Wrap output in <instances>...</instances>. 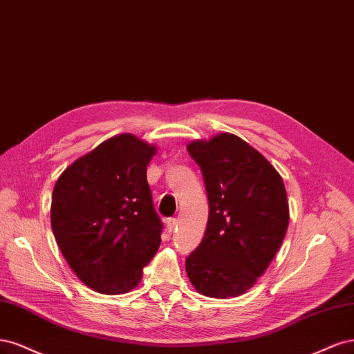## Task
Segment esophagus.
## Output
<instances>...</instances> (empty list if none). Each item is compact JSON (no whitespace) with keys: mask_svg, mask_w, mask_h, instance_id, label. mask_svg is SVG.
Returning <instances> with one entry per match:
<instances>
[{"mask_svg":"<svg viewBox=\"0 0 354 354\" xmlns=\"http://www.w3.org/2000/svg\"><path fill=\"white\" fill-rule=\"evenodd\" d=\"M176 225H178V221H176V218H169V219L166 221V227H167V232H174V231H175V227H176Z\"/></svg>","mask_w":354,"mask_h":354,"instance_id":"34e87169","label":"esophagus"}]
</instances>
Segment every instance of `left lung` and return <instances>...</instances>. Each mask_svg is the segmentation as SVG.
<instances>
[{
    "instance_id": "obj_1",
    "label": "left lung",
    "mask_w": 354,
    "mask_h": 354,
    "mask_svg": "<svg viewBox=\"0 0 354 354\" xmlns=\"http://www.w3.org/2000/svg\"><path fill=\"white\" fill-rule=\"evenodd\" d=\"M209 198L206 234L185 260L200 294L238 297L253 287L278 253L290 209L283 180L266 158L232 133L187 145Z\"/></svg>"
}]
</instances>
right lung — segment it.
<instances>
[{
	"instance_id": "obj_1",
	"label": "right lung",
	"mask_w": 354,
	"mask_h": 354,
	"mask_svg": "<svg viewBox=\"0 0 354 354\" xmlns=\"http://www.w3.org/2000/svg\"><path fill=\"white\" fill-rule=\"evenodd\" d=\"M157 148L116 135L79 157L57 179L51 227L67 263L86 287L132 291L162 243L147 166Z\"/></svg>"
}]
</instances>
